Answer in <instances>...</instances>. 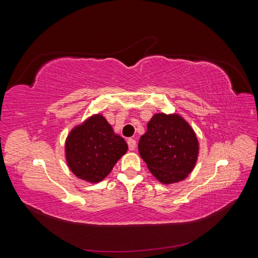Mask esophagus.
<instances>
[{
    "instance_id": "34e87169",
    "label": "esophagus",
    "mask_w": 258,
    "mask_h": 258,
    "mask_svg": "<svg viewBox=\"0 0 258 258\" xmlns=\"http://www.w3.org/2000/svg\"><path fill=\"white\" fill-rule=\"evenodd\" d=\"M128 146H129V150L130 151H135L136 147H137V141L135 139H129L128 140Z\"/></svg>"
}]
</instances>
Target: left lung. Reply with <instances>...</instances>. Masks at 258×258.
<instances>
[{"instance_id":"1","label":"left lung","mask_w":258,"mask_h":258,"mask_svg":"<svg viewBox=\"0 0 258 258\" xmlns=\"http://www.w3.org/2000/svg\"><path fill=\"white\" fill-rule=\"evenodd\" d=\"M198 140L181 116L155 114L139 141V153L152 174L163 184L182 181L198 157Z\"/></svg>"}]
</instances>
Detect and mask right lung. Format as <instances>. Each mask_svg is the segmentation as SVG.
Instances as JSON below:
<instances>
[{
  "label": "right lung",
  "instance_id": "obj_1",
  "mask_svg": "<svg viewBox=\"0 0 258 258\" xmlns=\"http://www.w3.org/2000/svg\"><path fill=\"white\" fill-rule=\"evenodd\" d=\"M127 150L126 141L114 134L102 115H93L75 127L66 142L70 169L77 177L90 183L102 181Z\"/></svg>",
  "mask_w": 258,
  "mask_h": 258
}]
</instances>
